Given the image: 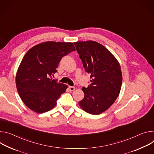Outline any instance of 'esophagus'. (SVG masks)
<instances>
[{
  "instance_id": "1",
  "label": "esophagus",
  "mask_w": 154,
  "mask_h": 154,
  "mask_svg": "<svg viewBox=\"0 0 154 154\" xmlns=\"http://www.w3.org/2000/svg\"><path fill=\"white\" fill-rule=\"evenodd\" d=\"M68 89H69V90H70V91H75V87H73V86H68Z\"/></svg>"
}]
</instances>
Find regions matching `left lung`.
I'll return each mask as SVG.
<instances>
[{
  "label": "left lung",
  "instance_id": "1",
  "mask_svg": "<svg viewBox=\"0 0 154 154\" xmlns=\"http://www.w3.org/2000/svg\"><path fill=\"white\" fill-rule=\"evenodd\" d=\"M85 71L91 74V84L83 87L84 98L79 105L91 114L107 110L120 93L122 75L116 57L104 46L92 40L74 43Z\"/></svg>",
  "mask_w": 154,
  "mask_h": 154
}]
</instances>
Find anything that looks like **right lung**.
I'll list each match as a JSON object with an SVG mask.
<instances>
[{
    "label": "right lung",
    "instance_id": "right-lung-1",
    "mask_svg": "<svg viewBox=\"0 0 154 154\" xmlns=\"http://www.w3.org/2000/svg\"><path fill=\"white\" fill-rule=\"evenodd\" d=\"M76 50L72 43L46 42L30 48L16 75V85L24 103L37 113L55 107L68 88L52 78L62 58Z\"/></svg>",
    "mask_w": 154,
    "mask_h": 154
}]
</instances>
